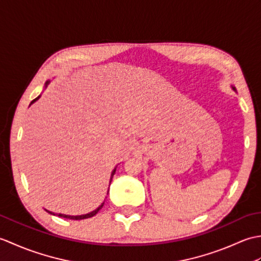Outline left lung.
Instances as JSON below:
<instances>
[{
	"label": "left lung",
	"mask_w": 261,
	"mask_h": 261,
	"mask_svg": "<svg viewBox=\"0 0 261 261\" xmlns=\"http://www.w3.org/2000/svg\"><path fill=\"white\" fill-rule=\"evenodd\" d=\"M233 90H236V88H234V87H233Z\"/></svg>",
	"instance_id": "8db88e82"
}]
</instances>
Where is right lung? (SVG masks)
Instances as JSON below:
<instances>
[{
    "instance_id": "add662e5",
    "label": "right lung",
    "mask_w": 261,
    "mask_h": 261,
    "mask_svg": "<svg viewBox=\"0 0 261 261\" xmlns=\"http://www.w3.org/2000/svg\"><path fill=\"white\" fill-rule=\"evenodd\" d=\"M39 97H37V98H35L33 99V101L31 102V103H33L35 101H37ZM115 174V169L112 171V175H111V181H112V178H113V175ZM103 205H104V202L101 204V206H98L95 211H93V212H91V213H88V214H84V215H77V216H71V215H65V214H57L58 216H60V218H64V219H69V220H84V219H88V218H92V216H94V215H96V213L98 212L99 210H101L102 207H103ZM48 213H50V214H54L53 212H50V211H47Z\"/></svg>"
}]
</instances>
